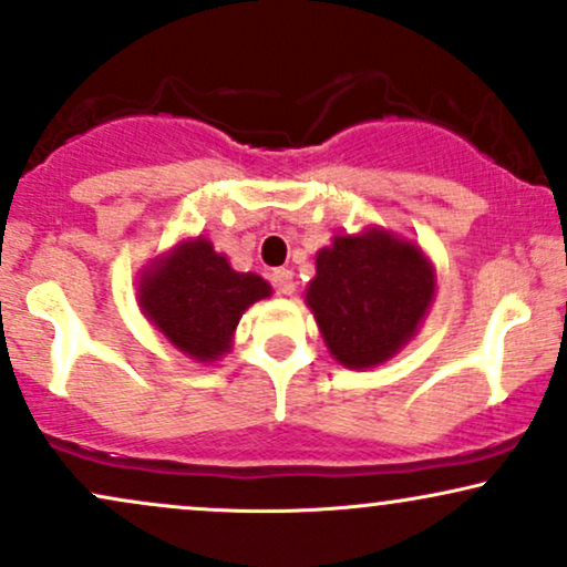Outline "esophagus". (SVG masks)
<instances>
[{"mask_svg":"<svg viewBox=\"0 0 567 567\" xmlns=\"http://www.w3.org/2000/svg\"><path fill=\"white\" fill-rule=\"evenodd\" d=\"M271 285H275L279 296H292V290H296V277H292L290 269H275L271 271Z\"/></svg>","mask_w":567,"mask_h":567,"instance_id":"obj_1","label":"esophagus"}]
</instances>
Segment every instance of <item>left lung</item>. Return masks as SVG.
<instances>
[{
	"instance_id": "8db88e82",
	"label": "left lung",
	"mask_w": 567,
	"mask_h": 567,
	"mask_svg": "<svg viewBox=\"0 0 567 567\" xmlns=\"http://www.w3.org/2000/svg\"><path fill=\"white\" fill-rule=\"evenodd\" d=\"M433 269L420 248L385 231L338 235L317 254L309 301L340 364L364 370L391 359L433 301Z\"/></svg>"
}]
</instances>
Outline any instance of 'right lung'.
<instances>
[{
    "instance_id": "right-lung-1",
    "label": "right lung",
    "mask_w": 567,
    "mask_h": 567,
    "mask_svg": "<svg viewBox=\"0 0 567 567\" xmlns=\"http://www.w3.org/2000/svg\"><path fill=\"white\" fill-rule=\"evenodd\" d=\"M269 292L261 277L235 271L214 245L197 237L142 277L140 303L176 349L214 361L229 351L243 311Z\"/></svg>"
}]
</instances>
